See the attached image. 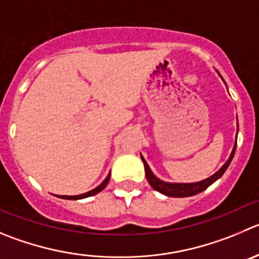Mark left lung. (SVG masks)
<instances>
[{
  "instance_id": "1",
  "label": "left lung",
  "mask_w": 259,
  "mask_h": 259,
  "mask_svg": "<svg viewBox=\"0 0 259 259\" xmlns=\"http://www.w3.org/2000/svg\"><path fill=\"white\" fill-rule=\"evenodd\" d=\"M235 147H236V145L234 146L233 152H231L229 160L223 165V168H221L220 170L216 171V173L213 174L212 177H210V178L205 179V181H202V182H197V183H186V184L184 183L183 184L182 183H166V182L160 181V179H157L156 177L152 174V171L150 170L149 165H147V162L145 161L144 157L141 156V159H142V161H144V165H145V174H146L147 182H149L150 186H151L155 191L160 192V193L165 194V196H169V197H189V196H194V194H197V193H201L202 191H205L207 187H210L213 182L218 181V179L220 178L224 173H225V170L228 169L229 164H230L231 160H233L234 152H235Z\"/></svg>"
}]
</instances>
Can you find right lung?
Segmentation results:
<instances>
[{
    "mask_svg": "<svg viewBox=\"0 0 259 259\" xmlns=\"http://www.w3.org/2000/svg\"><path fill=\"white\" fill-rule=\"evenodd\" d=\"M109 179H110V174L107 177V178L104 179V182H103V183L100 184V186H98L97 188H94V189H91V191L86 192V193L78 194V196H60V197H61V198H65V199H81V198H86V197L94 196V194L99 193L100 191H103V189L105 188V186H107V184H108Z\"/></svg>",
    "mask_w": 259,
    "mask_h": 259,
    "instance_id": "1",
    "label": "right lung"
}]
</instances>
